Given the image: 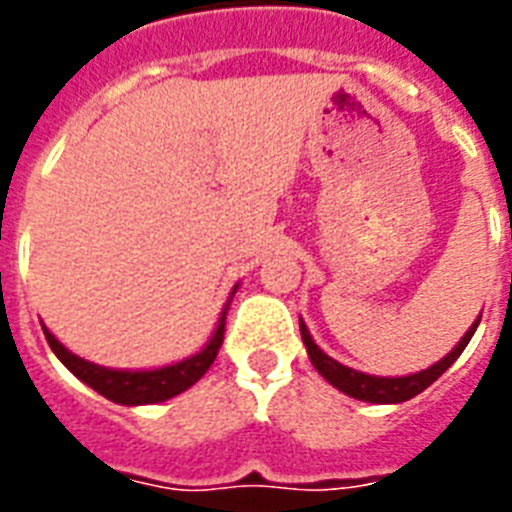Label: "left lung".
<instances>
[{"label":"left lung","instance_id":"obj_1","mask_svg":"<svg viewBox=\"0 0 512 512\" xmlns=\"http://www.w3.org/2000/svg\"><path fill=\"white\" fill-rule=\"evenodd\" d=\"M478 321H481V316L470 324V329L462 335V340L457 342L441 361H436V364L428 366V369H422V372L404 374V377H377V374L358 372V369H350V366L340 364V361L327 356V353L316 345V340L311 337V332H308L303 319H300V335H303L305 348H308L311 364L316 366V372H319L332 388L342 390L345 396L358 398V401H369V404H401V401H409V398L422 393L428 385H433V382L460 358L462 350L468 348L473 332L478 329Z\"/></svg>","mask_w":512,"mask_h":512}]
</instances>
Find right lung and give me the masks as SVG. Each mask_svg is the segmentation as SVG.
I'll use <instances>...</instances> for the list:
<instances>
[{
    "mask_svg": "<svg viewBox=\"0 0 512 512\" xmlns=\"http://www.w3.org/2000/svg\"><path fill=\"white\" fill-rule=\"evenodd\" d=\"M239 284L231 289V297L225 303L220 319H217V327L212 332V337L207 340V345L193 353V356L183 358V361H175V364L159 366V369H108V366H98L92 361H84L76 353L63 345L58 337L52 335L50 329L44 327V337L50 342L52 353L63 361L68 372L79 377L84 385H90L92 390H98L100 396H106L108 401L122 406H143V404H162L167 398L180 396L183 390H188L191 385L207 374V369L212 366V361L217 358V350L223 345V332H225V313H228V305H231L233 295H236Z\"/></svg>",
    "mask_w": 512,
    "mask_h": 512,
    "instance_id": "right-lung-1",
    "label": "right lung"
}]
</instances>
